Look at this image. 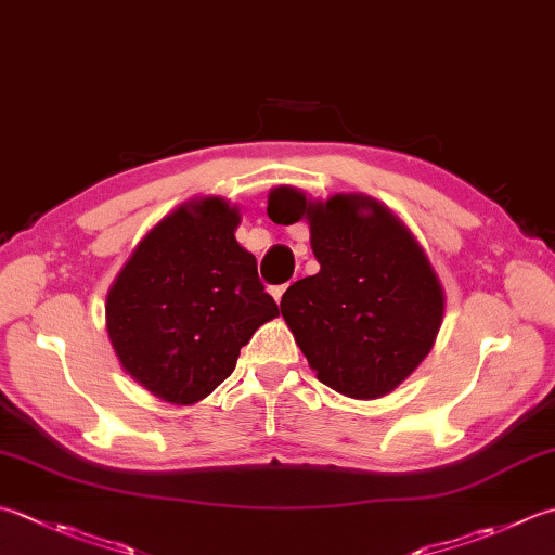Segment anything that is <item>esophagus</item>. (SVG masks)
<instances>
[{"instance_id": "34e87169", "label": "esophagus", "mask_w": 555, "mask_h": 555, "mask_svg": "<svg viewBox=\"0 0 555 555\" xmlns=\"http://www.w3.org/2000/svg\"><path fill=\"white\" fill-rule=\"evenodd\" d=\"M288 284H281V286H271V296H274L276 302H281V298H284Z\"/></svg>"}]
</instances>
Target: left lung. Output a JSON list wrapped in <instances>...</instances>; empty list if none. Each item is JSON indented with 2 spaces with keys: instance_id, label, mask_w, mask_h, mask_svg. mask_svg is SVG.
Listing matches in <instances>:
<instances>
[{
  "instance_id": "obj_1",
  "label": "left lung",
  "mask_w": 555,
  "mask_h": 555,
  "mask_svg": "<svg viewBox=\"0 0 555 555\" xmlns=\"http://www.w3.org/2000/svg\"><path fill=\"white\" fill-rule=\"evenodd\" d=\"M267 214L274 223H310L320 271L288 286L281 314L320 383L356 399L392 392L433 349L444 312L418 243L385 206L358 194L312 204L276 188Z\"/></svg>"
}]
</instances>
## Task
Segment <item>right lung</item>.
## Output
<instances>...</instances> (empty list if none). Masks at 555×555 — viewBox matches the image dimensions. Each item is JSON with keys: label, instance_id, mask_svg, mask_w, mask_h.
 <instances>
[{"label": "right lung", "instance_id": "1", "mask_svg": "<svg viewBox=\"0 0 555 555\" xmlns=\"http://www.w3.org/2000/svg\"><path fill=\"white\" fill-rule=\"evenodd\" d=\"M223 199L182 204L139 243L107 293V334L125 371L170 404H194L233 373L279 306L235 241Z\"/></svg>", "mask_w": 555, "mask_h": 555}]
</instances>
